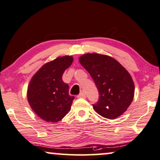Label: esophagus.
<instances>
[{
  "label": "esophagus",
  "mask_w": 160,
  "mask_h": 160,
  "mask_svg": "<svg viewBox=\"0 0 160 160\" xmlns=\"http://www.w3.org/2000/svg\"><path fill=\"white\" fill-rule=\"evenodd\" d=\"M85 97H86V95H85V92L84 91H82L80 92V93L78 95V98H85Z\"/></svg>",
  "instance_id": "34e87169"
}]
</instances>
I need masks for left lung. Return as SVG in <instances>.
<instances>
[{
	"mask_svg": "<svg viewBox=\"0 0 160 160\" xmlns=\"http://www.w3.org/2000/svg\"><path fill=\"white\" fill-rule=\"evenodd\" d=\"M79 61L98 90V101L92 104L95 112L108 119L122 115L134 95V84L128 71L115 59L104 54H85Z\"/></svg>",
	"mask_w": 160,
	"mask_h": 160,
	"instance_id": "8db88e82",
	"label": "left lung"
}]
</instances>
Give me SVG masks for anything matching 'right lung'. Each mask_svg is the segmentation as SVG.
Masks as SVG:
<instances>
[{"label":"right lung","mask_w":160,"mask_h":160,"mask_svg":"<svg viewBox=\"0 0 160 160\" xmlns=\"http://www.w3.org/2000/svg\"><path fill=\"white\" fill-rule=\"evenodd\" d=\"M72 61V56H64L46 63L28 85V103L35 113L47 122H57L70 111L75 97L69 94V85L63 82L62 75Z\"/></svg>","instance_id":"right-lung-1"}]
</instances>
